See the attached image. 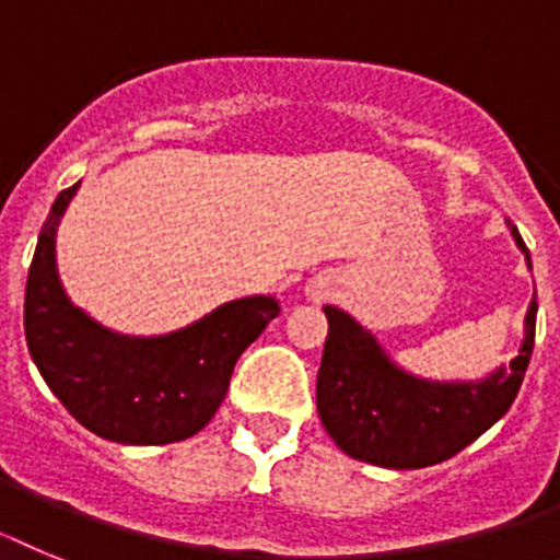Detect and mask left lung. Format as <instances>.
Masks as SVG:
<instances>
[{
	"instance_id": "obj_1",
	"label": "left lung",
	"mask_w": 560,
	"mask_h": 560,
	"mask_svg": "<svg viewBox=\"0 0 560 560\" xmlns=\"http://www.w3.org/2000/svg\"><path fill=\"white\" fill-rule=\"evenodd\" d=\"M508 225L529 261L522 233ZM324 313L329 335L315 386L320 422L352 459L402 470L451 459L508 415L533 354L538 301H529L518 354L482 383L417 381L388 361L358 320L335 307Z\"/></svg>"
}]
</instances>
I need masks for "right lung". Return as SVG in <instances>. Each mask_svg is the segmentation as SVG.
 I'll return each mask as SVG.
<instances>
[{
	"mask_svg": "<svg viewBox=\"0 0 560 560\" xmlns=\"http://www.w3.org/2000/svg\"><path fill=\"white\" fill-rule=\"evenodd\" d=\"M75 188L52 202L27 273L24 338L33 363L92 434L126 445L188 440L217 415L240 354L279 315V301H231L163 338H124L98 327L67 301L56 273V225Z\"/></svg>",
	"mask_w": 560,
	"mask_h": 560,
	"instance_id": "add662e5",
	"label": "right lung"
}]
</instances>
